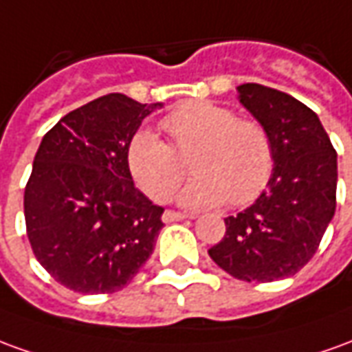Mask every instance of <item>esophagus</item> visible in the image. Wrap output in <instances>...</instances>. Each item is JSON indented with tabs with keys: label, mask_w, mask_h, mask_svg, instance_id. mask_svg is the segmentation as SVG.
Listing matches in <instances>:
<instances>
[{
	"label": "esophagus",
	"mask_w": 352,
	"mask_h": 352,
	"mask_svg": "<svg viewBox=\"0 0 352 352\" xmlns=\"http://www.w3.org/2000/svg\"><path fill=\"white\" fill-rule=\"evenodd\" d=\"M190 215H186V213H181V211H173V210H168L162 219H164V223H175V221H183V219H188Z\"/></svg>",
	"instance_id": "1"
}]
</instances>
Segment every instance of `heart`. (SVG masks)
I'll return each instance as SVG.
<instances>
[{"label": "heart", "mask_w": 352, "mask_h": 352, "mask_svg": "<svg viewBox=\"0 0 352 352\" xmlns=\"http://www.w3.org/2000/svg\"><path fill=\"white\" fill-rule=\"evenodd\" d=\"M173 146L148 129L129 139L125 160L129 173L152 200H168L184 177V164L194 152V177L179 200L188 208L253 201L274 169V146L269 131L255 120L236 118L234 110L210 100H192L162 118Z\"/></svg>", "instance_id": "1"}]
</instances>
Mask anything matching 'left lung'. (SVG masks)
Instances as JSON below:
<instances>
[{
  "label": "left lung",
  "mask_w": 352,
  "mask_h": 352,
  "mask_svg": "<svg viewBox=\"0 0 352 352\" xmlns=\"http://www.w3.org/2000/svg\"><path fill=\"white\" fill-rule=\"evenodd\" d=\"M240 102L269 131L274 169L248 210L225 219L210 257L230 276L274 282L303 269L336 213L338 152L309 107L259 83L238 85Z\"/></svg>",
  "instance_id": "left-lung-1"
}]
</instances>
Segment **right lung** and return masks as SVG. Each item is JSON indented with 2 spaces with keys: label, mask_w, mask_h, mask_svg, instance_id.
I'll return each instance as SVG.
<instances>
[{
  "label": "right lung",
  "mask_w": 352,
  "mask_h": 352,
  "mask_svg": "<svg viewBox=\"0 0 352 352\" xmlns=\"http://www.w3.org/2000/svg\"><path fill=\"white\" fill-rule=\"evenodd\" d=\"M156 107L110 93L41 139L24 188L26 234L41 267L68 289L118 292L154 252L164 208L135 186L125 151Z\"/></svg>",
  "instance_id": "add662e5"
}]
</instances>
